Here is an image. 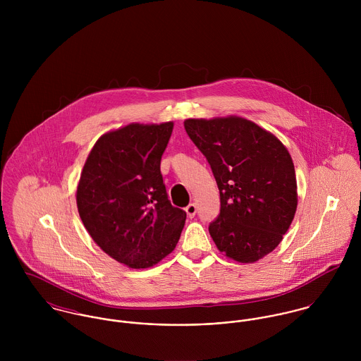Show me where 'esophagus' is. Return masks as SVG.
<instances>
[{"instance_id": "1", "label": "esophagus", "mask_w": 361, "mask_h": 361, "mask_svg": "<svg viewBox=\"0 0 361 361\" xmlns=\"http://www.w3.org/2000/svg\"><path fill=\"white\" fill-rule=\"evenodd\" d=\"M196 212H197V207L195 203H190L189 206L186 207V214L190 216V218H193L195 215H196Z\"/></svg>"}]
</instances>
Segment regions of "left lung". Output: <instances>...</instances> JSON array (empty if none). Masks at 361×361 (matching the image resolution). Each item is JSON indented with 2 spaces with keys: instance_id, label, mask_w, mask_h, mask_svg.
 Masks as SVG:
<instances>
[{
  "instance_id": "1",
  "label": "left lung",
  "mask_w": 361,
  "mask_h": 361,
  "mask_svg": "<svg viewBox=\"0 0 361 361\" xmlns=\"http://www.w3.org/2000/svg\"><path fill=\"white\" fill-rule=\"evenodd\" d=\"M185 129L219 189V215L208 226L214 243L226 257L256 262L282 242L295 218L292 157L275 135L240 116L190 118Z\"/></svg>"
}]
</instances>
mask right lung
Listing matches in <instances>:
<instances>
[{
	"label": "right lung",
	"mask_w": 361,
	"mask_h": 361,
	"mask_svg": "<svg viewBox=\"0 0 361 361\" xmlns=\"http://www.w3.org/2000/svg\"><path fill=\"white\" fill-rule=\"evenodd\" d=\"M173 122L130 123L104 133L87 157L76 189L80 219L109 257L150 268L173 252L186 212L172 206L161 157Z\"/></svg>",
	"instance_id": "right-lung-1"
}]
</instances>
